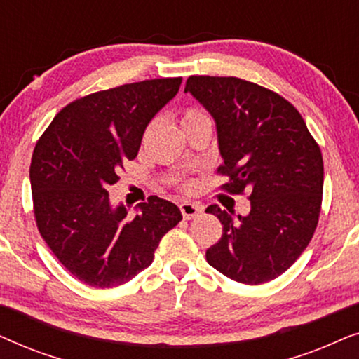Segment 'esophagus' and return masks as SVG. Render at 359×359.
I'll list each match as a JSON object with an SVG mask.
<instances>
[{"label": "esophagus", "mask_w": 359, "mask_h": 359, "mask_svg": "<svg viewBox=\"0 0 359 359\" xmlns=\"http://www.w3.org/2000/svg\"><path fill=\"white\" fill-rule=\"evenodd\" d=\"M180 210H181V214H183V219L189 220V219L198 217L199 214H203L204 208L201 204H196V203H181Z\"/></svg>", "instance_id": "obj_1"}]
</instances>
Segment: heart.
I'll list each match as a JSON object with an SVG mask.
<instances>
[{"label": "heart", "instance_id": "heart-1", "mask_svg": "<svg viewBox=\"0 0 359 359\" xmlns=\"http://www.w3.org/2000/svg\"><path fill=\"white\" fill-rule=\"evenodd\" d=\"M205 117H208V116H205L201 109H198V107H188V109L183 112V116H181V124L186 126V124H189V122H194V121H199V119H205ZM181 188L189 189L191 184L189 183H183V184H181Z\"/></svg>", "mask_w": 359, "mask_h": 359}]
</instances>
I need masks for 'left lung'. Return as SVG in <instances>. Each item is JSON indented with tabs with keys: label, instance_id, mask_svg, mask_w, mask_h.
Listing matches in <instances>:
<instances>
[{
	"label": "left lung",
	"instance_id": "obj_1",
	"mask_svg": "<svg viewBox=\"0 0 359 359\" xmlns=\"http://www.w3.org/2000/svg\"><path fill=\"white\" fill-rule=\"evenodd\" d=\"M191 93L217 127L224 165L219 173L230 194L248 191V215L222 210V237L205 259L225 276L263 284L283 274L307 248L318 224L323 160L302 116L268 88L235 76H189Z\"/></svg>",
	"mask_w": 359,
	"mask_h": 359
}]
</instances>
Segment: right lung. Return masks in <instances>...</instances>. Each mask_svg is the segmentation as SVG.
Wrapping results in <instances>:
<instances>
[{"label": "right lung", "mask_w": 359, "mask_h": 359, "mask_svg": "<svg viewBox=\"0 0 359 359\" xmlns=\"http://www.w3.org/2000/svg\"><path fill=\"white\" fill-rule=\"evenodd\" d=\"M180 85L181 78H156L80 97L53 117L36 144L29 176L37 229L58 262L88 286L130 281L183 219L173 203L156 196L130 219L122 204L112 208L107 193Z\"/></svg>", "instance_id": "1"}]
</instances>
